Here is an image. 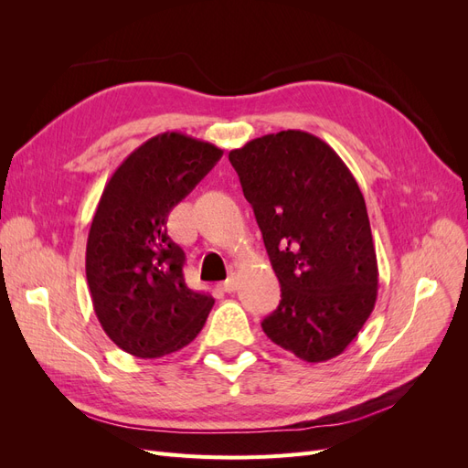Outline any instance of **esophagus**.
<instances>
[{"label":"esophagus","mask_w":468,"mask_h":468,"mask_svg":"<svg viewBox=\"0 0 468 468\" xmlns=\"http://www.w3.org/2000/svg\"><path fill=\"white\" fill-rule=\"evenodd\" d=\"M222 289L226 292H234L236 291V277H234V273H230V277L222 282Z\"/></svg>","instance_id":"esophagus-1"}]
</instances>
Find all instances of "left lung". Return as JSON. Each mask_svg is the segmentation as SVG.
Wrapping results in <instances>:
<instances>
[{
	"mask_svg": "<svg viewBox=\"0 0 468 468\" xmlns=\"http://www.w3.org/2000/svg\"><path fill=\"white\" fill-rule=\"evenodd\" d=\"M229 160L281 282L263 332L308 363L339 356L371 316L378 289L356 177L334 148L304 131L253 138Z\"/></svg>",
	"mask_w": 468,
	"mask_h": 468,
	"instance_id": "8db88e82",
	"label": "left lung"
}]
</instances>
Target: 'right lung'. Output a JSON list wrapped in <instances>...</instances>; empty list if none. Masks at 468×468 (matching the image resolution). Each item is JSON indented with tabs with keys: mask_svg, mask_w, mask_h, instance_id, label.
<instances>
[{
	"mask_svg": "<svg viewBox=\"0 0 468 468\" xmlns=\"http://www.w3.org/2000/svg\"><path fill=\"white\" fill-rule=\"evenodd\" d=\"M222 150L181 133L138 146L111 176L91 220L86 277L105 334L140 359L191 344L215 299L183 277L186 251L167 234V217L195 189Z\"/></svg>",
	"mask_w": 468,
	"mask_h": 468,
	"instance_id": "add662e5",
	"label": "right lung"
}]
</instances>
